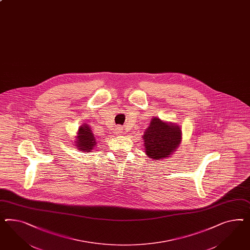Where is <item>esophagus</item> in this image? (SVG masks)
<instances>
[{
	"mask_svg": "<svg viewBox=\"0 0 250 250\" xmlns=\"http://www.w3.org/2000/svg\"><path fill=\"white\" fill-rule=\"evenodd\" d=\"M122 133H123V130H122V128L118 127V128L115 129V134H117V135H121Z\"/></svg>",
	"mask_w": 250,
	"mask_h": 250,
	"instance_id": "34e87169",
	"label": "esophagus"
}]
</instances>
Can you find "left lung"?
<instances>
[{
    "label": "left lung",
    "mask_w": 250,
    "mask_h": 250,
    "mask_svg": "<svg viewBox=\"0 0 250 250\" xmlns=\"http://www.w3.org/2000/svg\"><path fill=\"white\" fill-rule=\"evenodd\" d=\"M182 136L179 125L153 117L143 135L146 155L152 160L170 157L182 143Z\"/></svg>",
    "instance_id": "left-lung-1"
}]
</instances>
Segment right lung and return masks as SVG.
I'll return each instance as SVG.
<instances>
[{
	"instance_id": "1",
	"label": "right lung",
	"mask_w": 250,
	"mask_h": 250,
	"mask_svg": "<svg viewBox=\"0 0 250 250\" xmlns=\"http://www.w3.org/2000/svg\"><path fill=\"white\" fill-rule=\"evenodd\" d=\"M73 144L76 146V148H78V150L82 152H90L93 149H95L97 145V140L89 125L85 123L79 126L76 136V141Z\"/></svg>"
}]
</instances>
